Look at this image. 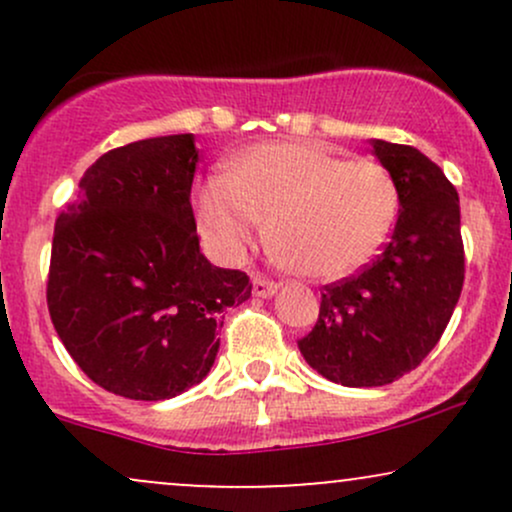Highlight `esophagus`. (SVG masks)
<instances>
[{
  "label": "esophagus",
  "mask_w": 512,
  "mask_h": 512,
  "mask_svg": "<svg viewBox=\"0 0 512 512\" xmlns=\"http://www.w3.org/2000/svg\"><path fill=\"white\" fill-rule=\"evenodd\" d=\"M276 289H279V284H276V281L264 279L262 274L252 276V293H255L257 298H269V296H274Z\"/></svg>",
  "instance_id": "esophagus-1"
}]
</instances>
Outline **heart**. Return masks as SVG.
I'll return each mask as SVG.
<instances>
[{
  "label": "heart",
  "mask_w": 512,
  "mask_h": 512,
  "mask_svg": "<svg viewBox=\"0 0 512 512\" xmlns=\"http://www.w3.org/2000/svg\"><path fill=\"white\" fill-rule=\"evenodd\" d=\"M195 207L221 255L236 260L269 221V243L281 260L305 276L332 279L385 243L397 190L368 158L342 161L315 142H274L243 151L226 178L204 182Z\"/></svg>",
  "instance_id": "1"
}]
</instances>
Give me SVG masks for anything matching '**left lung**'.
Here are the masks:
<instances>
[{"mask_svg": "<svg viewBox=\"0 0 512 512\" xmlns=\"http://www.w3.org/2000/svg\"><path fill=\"white\" fill-rule=\"evenodd\" d=\"M399 216L390 243L361 274L325 286L313 332L298 349L322 378L346 387L390 385L438 344L460 301V197L419 149L373 139Z\"/></svg>", "mask_w": 512, "mask_h": 512, "instance_id": "1", "label": "left lung"}]
</instances>
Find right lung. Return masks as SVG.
I'll return each instance as SVG.
<instances>
[{
	"instance_id": "add662e5",
	"label": "right lung",
	"mask_w": 512,
	"mask_h": 512,
	"mask_svg": "<svg viewBox=\"0 0 512 512\" xmlns=\"http://www.w3.org/2000/svg\"><path fill=\"white\" fill-rule=\"evenodd\" d=\"M197 154L192 134L108 151L57 216L52 325L76 366L113 395L161 402L202 383L223 315L250 298L248 274L199 252Z\"/></svg>"
}]
</instances>
